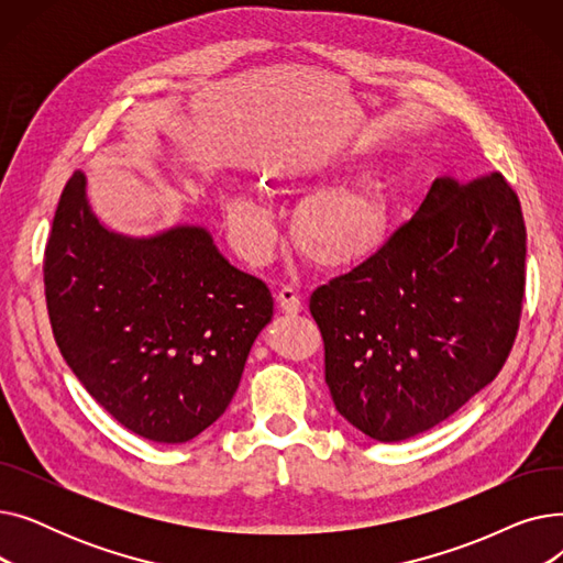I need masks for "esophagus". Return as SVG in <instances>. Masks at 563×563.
<instances>
[{"label": "esophagus", "instance_id": "34e87169", "mask_svg": "<svg viewBox=\"0 0 563 563\" xmlns=\"http://www.w3.org/2000/svg\"><path fill=\"white\" fill-rule=\"evenodd\" d=\"M276 301H278V308H280L285 314H297V312L303 310L301 294H299L297 289H294V287H280Z\"/></svg>", "mask_w": 563, "mask_h": 563}]
</instances>
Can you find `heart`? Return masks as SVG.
<instances>
[{"mask_svg": "<svg viewBox=\"0 0 563 563\" xmlns=\"http://www.w3.org/2000/svg\"><path fill=\"white\" fill-rule=\"evenodd\" d=\"M223 212L236 251L253 262L269 255L276 223L257 191H230L223 198ZM291 232L303 255L321 269H356L388 244V205L369 183L319 189L297 207Z\"/></svg>", "mask_w": 563, "mask_h": 563, "instance_id": "obj_1", "label": "heart"}]
</instances>
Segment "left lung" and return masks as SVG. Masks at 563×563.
Segmentation results:
<instances>
[{
	"label": "left lung",
	"instance_id": "left-lung-1",
	"mask_svg": "<svg viewBox=\"0 0 563 563\" xmlns=\"http://www.w3.org/2000/svg\"><path fill=\"white\" fill-rule=\"evenodd\" d=\"M525 253L520 200L505 177H435L376 257L312 291L340 416L399 442L486 388L518 333Z\"/></svg>",
	"mask_w": 563,
	"mask_h": 563
}]
</instances>
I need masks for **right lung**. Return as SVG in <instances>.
<instances>
[{"instance_id": "right-lung-1", "label": "right lung", "mask_w": 563, "mask_h": 563, "mask_svg": "<svg viewBox=\"0 0 563 563\" xmlns=\"http://www.w3.org/2000/svg\"><path fill=\"white\" fill-rule=\"evenodd\" d=\"M45 299L64 361L111 418L177 445L232 401L272 291L232 266L200 225L118 234L86 200L81 170L45 246Z\"/></svg>"}]
</instances>
